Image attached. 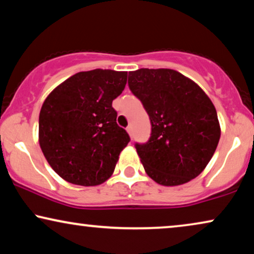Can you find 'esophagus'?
<instances>
[{
    "instance_id": "obj_1",
    "label": "esophagus",
    "mask_w": 254,
    "mask_h": 254,
    "mask_svg": "<svg viewBox=\"0 0 254 254\" xmlns=\"http://www.w3.org/2000/svg\"><path fill=\"white\" fill-rule=\"evenodd\" d=\"M127 133L130 134V137L132 138V136H133V131H132V127H127Z\"/></svg>"
}]
</instances>
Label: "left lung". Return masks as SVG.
I'll return each instance as SVG.
<instances>
[{
	"label": "left lung",
	"mask_w": 254,
	"mask_h": 254,
	"mask_svg": "<svg viewBox=\"0 0 254 254\" xmlns=\"http://www.w3.org/2000/svg\"><path fill=\"white\" fill-rule=\"evenodd\" d=\"M127 83L150 116V139L136 144L148 177L162 186H180L200 175L221 137L217 113L207 94L170 68L129 72Z\"/></svg>",
	"instance_id": "left-lung-1"
}]
</instances>
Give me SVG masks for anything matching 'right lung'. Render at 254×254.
<instances>
[{"mask_svg": "<svg viewBox=\"0 0 254 254\" xmlns=\"http://www.w3.org/2000/svg\"><path fill=\"white\" fill-rule=\"evenodd\" d=\"M127 72H79L56 87L39 114V145L59 177L73 185L97 186L114 173L130 141L116 123L113 101L127 84Z\"/></svg>", "mask_w": 254, "mask_h": 254, "instance_id": "right-lung-1", "label": "right lung"}]
</instances>
